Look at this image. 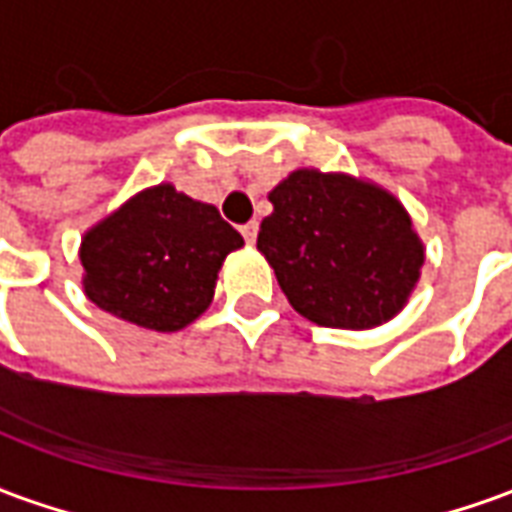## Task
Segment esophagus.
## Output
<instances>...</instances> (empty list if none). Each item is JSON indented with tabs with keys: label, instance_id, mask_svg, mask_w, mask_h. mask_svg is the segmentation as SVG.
<instances>
[{
	"label": "esophagus",
	"instance_id": "34e87169",
	"mask_svg": "<svg viewBox=\"0 0 512 512\" xmlns=\"http://www.w3.org/2000/svg\"><path fill=\"white\" fill-rule=\"evenodd\" d=\"M241 235H244V238H246V244H255L257 222H246L244 227H241Z\"/></svg>",
	"mask_w": 512,
	"mask_h": 512
}]
</instances>
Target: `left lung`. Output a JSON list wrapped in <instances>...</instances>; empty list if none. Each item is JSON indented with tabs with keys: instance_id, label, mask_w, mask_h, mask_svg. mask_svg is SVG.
Returning a JSON list of instances; mask_svg holds the SVG:
<instances>
[{
	"instance_id": "8db88e82",
	"label": "left lung",
	"mask_w": 512,
	"mask_h": 512,
	"mask_svg": "<svg viewBox=\"0 0 512 512\" xmlns=\"http://www.w3.org/2000/svg\"><path fill=\"white\" fill-rule=\"evenodd\" d=\"M257 249L293 310L318 326L370 329L389 321L417 285L422 244L386 191L299 169L268 194Z\"/></svg>"
}]
</instances>
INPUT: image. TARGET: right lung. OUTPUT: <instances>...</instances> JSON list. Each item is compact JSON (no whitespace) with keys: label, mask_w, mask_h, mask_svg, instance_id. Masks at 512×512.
Returning <instances> with one entry per match:
<instances>
[{"label":"right lung","mask_w":512,"mask_h":512,"mask_svg":"<svg viewBox=\"0 0 512 512\" xmlns=\"http://www.w3.org/2000/svg\"><path fill=\"white\" fill-rule=\"evenodd\" d=\"M238 246L241 233L213 205L161 183L84 235V293L123 321L178 332L208 310L222 260Z\"/></svg>","instance_id":"add662e5"}]
</instances>
